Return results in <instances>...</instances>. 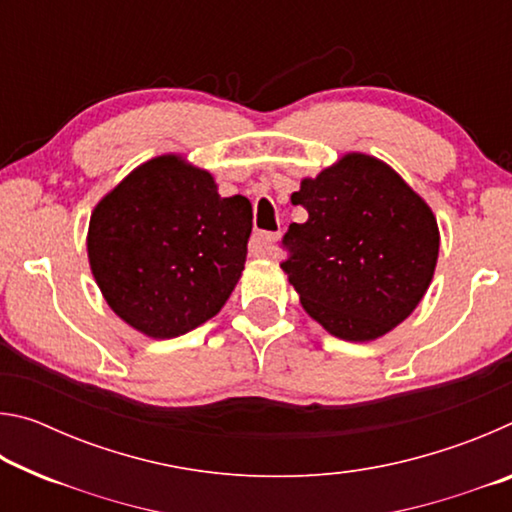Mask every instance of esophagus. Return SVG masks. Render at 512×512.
<instances>
[{"mask_svg":"<svg viewBox=\"0 0 512 512\" xmlns=\"http://www.w3.org/2000/svg\"><path fill=\"white\" fill-rule=\"evenodd\" d=\"M277 239H280V232H257V235L250 239V253L257 257L273 255Z\"/></svg>","mask_w":512,"mask_h":512,"instance_id":"obj_1","label":"esophagus"}]
</instances>
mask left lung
I'll return each mask as SVG.
<instances>
[{"mask_svg": "<svg viewBox=\"0 0 512 512\" xmlns=\"http://www.w3.org/2000/svg\"><path fill=\"white\" fill-rule=\"evenodd\" d=\"M309 214L280 264L307 314L345 341H372L418 307L438 259L429 205L370 155L350 153L291 196Z\"/></svg>", "mask_w": 512, "mask_h": 512, "instance_id": "8db88e82", "label": "left lung"}]
</instances>
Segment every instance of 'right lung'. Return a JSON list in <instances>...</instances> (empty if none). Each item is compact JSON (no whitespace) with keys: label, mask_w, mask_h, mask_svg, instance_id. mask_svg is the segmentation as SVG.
I'll return each mask as SVG.
<instances>
[{"label":"right lung","mask_w":512,"mask_h":512,"mask_svg":"<svg viewBox=\"0 0 512 512\" xmlns=\"http://www.w3.org/2000/svg\"><path fill=\"white\" fill-rule=\"evenodd\" d=\"M253 230L246 196L176 155L144 162L94 207L92 275L112 311L153 339L187 334L221 311Z\"/></svg>","instance_id":"right-lung-1"}]
</instances>
